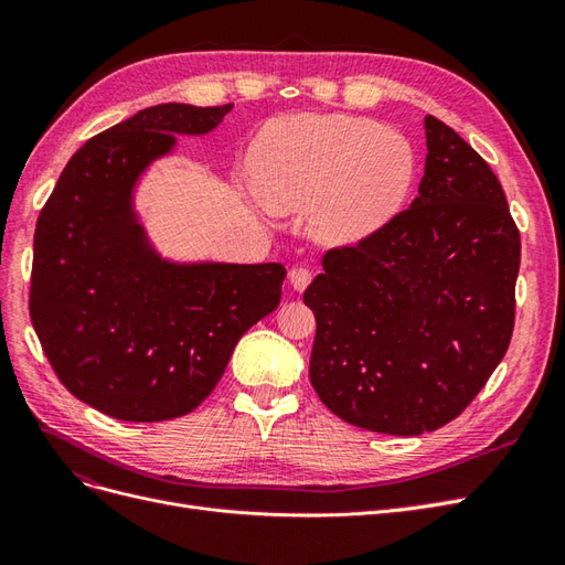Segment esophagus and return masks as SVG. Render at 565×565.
<instances>
[{"label": "esophagus", "mask_w": 565, "mask_h": 565, "mask_svg": "<svg viewBox=\"0 0 565 565\" xmlns=\"http://www.w3.org/2000/svg\"><path fill=\"white\" fill-rule=\"evenodd\" d=\"M311 280H313V273L309 268L299 266L289 270V285H292L295 292H303V289L311 285Z\"/></svg>", "instance_id": "obj_1"}]
</instances>
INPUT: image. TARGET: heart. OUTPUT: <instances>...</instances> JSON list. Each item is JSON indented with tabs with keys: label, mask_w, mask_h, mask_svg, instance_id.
Wrapping results in <instances>:
<instances>
[{
	"label": "heart",
	"mask_w": 565,
	"mask_h": 565,
	"mask_svg": "<svg viewBox=\"0 0 565 565\" xmlns=\"http://www.w3.org/2000/svg\"><path fill=\"white\" fill-rule=\"evenodd\" d=\"M247 172L266 210H311V233L322 245L353 247L401 214L417 156L407 136L370 119L299 113L259 131Z\"/></svg>",
	"instance_id": "heart-1"
}]
</instances>
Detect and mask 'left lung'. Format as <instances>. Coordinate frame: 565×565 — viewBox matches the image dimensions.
<instances>
[{
    "label": "left lung",
    "instance_id": "obj_1",
    "mask_svg": "<svg viewBox=\"0 0 565 565\" xmlns=\"http://www.w3.org/2000/svg\"><path fill=\"white\" fill-rule=\"evenodd\" d=\"M419 195L355 247L330 249L303 292L311 384L353 426L419 436L452 422L514 332L521 235L488 162L426 115Z\"/></svg>",
    "mask_w": 565,
    "mask_h": 565
}]
</instances>
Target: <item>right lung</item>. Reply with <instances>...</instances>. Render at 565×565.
Instances as JSON below:
<instances>
[{"label": "right lung", "instance_id": "add662e5", "mask_svg": "<svg viewBox=\"0 0 565 565\" xmlns=\"http://www.w3.org/2000/svg\"><path fill=\"white\" fill-rule=\"evenodd\" d=\"M233 106L162 104L84 143L40 212L30 318L75 398L125 422L193 413L254 322L278 309L282 264L164 259L134 207L177 136H204Z\"/></svg>", "mask_w": 565, "mask_h": 565}]
</instances>
